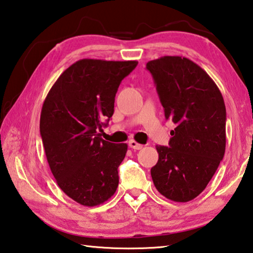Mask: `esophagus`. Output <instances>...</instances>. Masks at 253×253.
<instances>
[{
    "mask_svg": "<svg viewBox=\"0 0 253 253\" xmlns=\"http://www.w3.org/2000/svg\"><path fill=\"white\" fill-rule=\"evenodd\" d=\"M128 145H129L130 148L136 149V150H139V149L142 148V145H141V144H138V142H137V141L134 140V139L129 140V142H128Z\"/></svg>",
    "mask_w": 253,
    "mask_h": 253,
    "instance_id": "34e87169",
    "label": "esophagus"
}]
</instances>
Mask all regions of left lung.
Masks as SVG:
<instances>
[{"label": "left lung", "instance_id": "obj_1", "mask_svg": "<svg viewBox=\"0 0 253 253\" xmlns=\"http://www.w3.org/2000/svg\"><path fill=\"white\" fill-rule=\"evenodd\" d=\"M165 117L176 128L150 173L160 194L187 203L205 190L226 150V106L218 86L196 63L163 56L147 63Z\"/></svg>", "mask_w": 253, "mask_h": 253}]
</instances>
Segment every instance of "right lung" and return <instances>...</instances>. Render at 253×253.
Returning a JSON list of instances; mask_svg holds the SVG:
<instances>
[{
    "mask_svg": "<svg viewBox=\"0 0 253 253\" xmlns=\"http://www.w3.org/2000/svg\"><path fill=\"white\" fill-rule=\"evenodd\" d=\"M137 64L80 59L62 73L43 103L40 131L50 171L82 206L104 204L118 187L117 169L128 146L104 140L98 130L113 116L119 84Z\"/></svg>",
    "mask_w": 253,
    "mask_h": 253,
    "instance_id": "1",
    "label": "right lung"
}]
</instances>
